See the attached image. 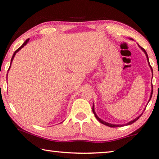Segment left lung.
<instances>
[{"label": "left lung", "mask_w": 159, "mask_h": 159, "mask_svg": "<svg viewBox=\"0 0 159 159\" xmlns=\"http://www.w3.org/2000/svg\"><path fill=\"white\" fill-rule=\"evenodd\" d=\"M130 40H133V39H130ZM138 46L139 47V48H140V49L143 51V52H144V54H145V55H146V57H147V61H148V64H149V67H150V69H151V70H152V78H153V70H152V66H151V65H150V64H149V57H148V55H147V52L146 51H145V50L144 49V48H142V47H140L139 46V45H138ZM152 94H153V85H152V91H151V95H150V98H149V101H148V103H149V101H150V99H151V98H152ZM145 110V109H144ZM93 114H95V116L96 117V118L97 119H98L99 122H100L101 123H102V124H104V125H107V126H109V127H111V128H117V127H121V126H124V125H130V124H132V123H134L136 121V120H138V119H139V118L141 116H142V114H140L139 116H138V117L137 118H134V119H133V120H130V122H128V123H125V124H123V125H116V124H111V123H107V122H106V121H104V120H102L100 118H99L98 116V115H97V114L95 113V105H94V104H93Z\"/></svg>", "instance_id": "8db88e82"}]
</instances>
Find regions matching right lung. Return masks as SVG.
<instances>
[{"instance_id":"obj_1","label":"right lung","mask_w":159,"mask_h":159,"mask_svg":"<svg viewBox=\"0 0 159 159\" xmlns=\"http://www.w3.org/2000/svg\"><path fill=\"white\" fill-rule=\"evenodd\" d=\"M29 41V39H28L27 40H26V41H25V43H24L21 45V47H20L18 48V49L15 51V52H14V54H13V55H12V59H11V61H10V68H9V69H8V71L10 70V66H11V64H12V60H14V57H15V55H16V53L17 52H18L19 51H20L21 48H22L23 47H25V45L28 43V42Z\"/></svg>"}]
</instances>
